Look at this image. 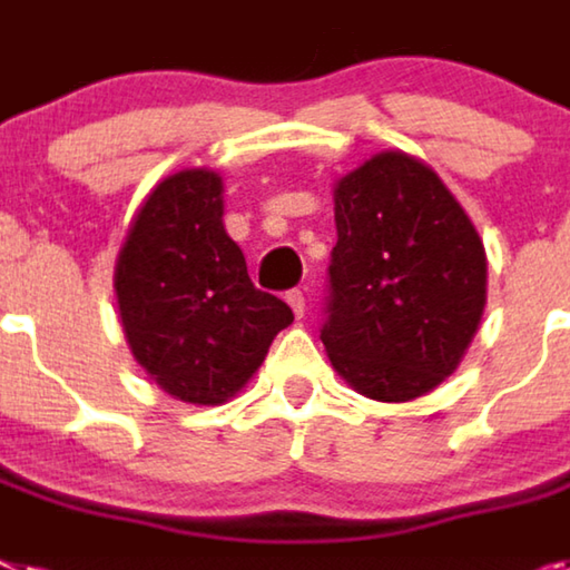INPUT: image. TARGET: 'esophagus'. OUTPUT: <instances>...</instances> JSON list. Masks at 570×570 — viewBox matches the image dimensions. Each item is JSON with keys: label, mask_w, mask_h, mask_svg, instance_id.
Returning <instances> with one entry per match:
<instances>
[{"label": "esophagus", "mask_w": 570, "mask_h": 570, "mask_svg": "<svg viewBox=\"0 0 570 570\" xmlns=\"http://www.w3.org/2000/svg\"><path fill=\"white\" fill-rule=\"evenodd\" d=\"M286 304L293 307L295 318H304V313H307V295L301 293V289H293V293H286Z\"/></svg>", "instance_id": "obj_1"}]
</instances>
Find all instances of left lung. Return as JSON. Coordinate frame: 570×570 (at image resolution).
<instances>
[{
    "mask_svg": "<svg viewBox=\"0 0 570 570\" xmlns=\"http://www.w3.org/2000/svg\"><path fill=\"white\" fill-rule=\"evenodd\" d=\"M322 342L353 391L409 403L452 376L487 304V252L432 167L382 150L333 188Z\"/></svg>",
    "mask_w": 570,
    "mask_h": 570,
    "instance_id": "left-lung-1",
    "label": "left lung"
}]
</instances>
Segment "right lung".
<instances>
[{
	"instance_id": "add662e5",
	"label": "right lung",
	"mask_w": 570,
	"mask_h": 570,
	"mask_svg": "<svg viewBox=\"0 0 570 570\" xmlns=\"http://www.w3.org/2000/svg\"><path fill=\"white\" fill-rule=\"evenodd\" d=\"M136 362L174 400L223 405L246 389L293 309L252 284L223 226V176L185 167L138 205L115 261Z\"/></svg>"
}]
</instances>
